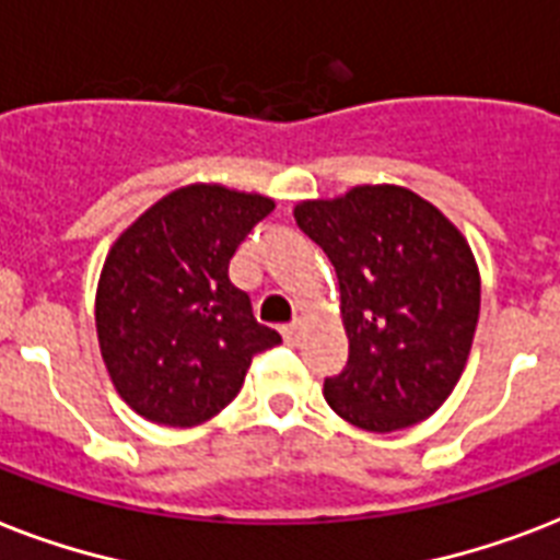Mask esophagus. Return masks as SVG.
Wrapping results in <instances>:
<instances>
[{
    "mask_svg": "<svg viewBox=\"0 0 560 560\" xmlns=\"http://www.w3.org/2000/svg\"><path fill=\"white\" fill-rule=\"evenodd\" d=\"M281 337L288 342H299V337H302V323H290L281 328Z\"/></svg>",
    "mask_w": 560,
    "mask_h": 560,
    "instance_id": "1",
    "label": "esophagus"
}]
</instances>
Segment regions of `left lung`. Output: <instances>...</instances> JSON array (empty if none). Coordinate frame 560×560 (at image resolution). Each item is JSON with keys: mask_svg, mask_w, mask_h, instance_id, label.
<instances>
[{"mask_svg": "<svg viewBox=\"0 0 560 560\" xmlns=\"http://www.w3.org/2000/svg\"><path fill=\"white\" fill-rule=\"evenodd\" d=\"M299 229L340 281L349 363L328 407L369 433L424 421L451 398L479 319V267L459 229L404 186H354L302 200Z\"/></svg>", "mask_w": 560, "mask_h": 560, "instance_id": "left-lung-1", "label": "left lung"}]
</instances>
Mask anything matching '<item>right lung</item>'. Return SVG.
Masks as SVG:
<instances>
[{
	"instance_id": "obj_1",
	"label": "right lung",
	"mask_w": 560,
	"mask_h": 560,
	"mask_svg": "<svg viewBox=\"0 0 560 560\" xmlns=\"http://www.w3.org/2000/svg\"><path fill=\"white\" fill-rule=\"evenodd\" d=\"M276 209L264 194L194 183L165 194L109 246L95 328L109 381L153 424L197 427L244 386L279 331L258 325L229 258Z\"/></svg>"
}]
</instances>
